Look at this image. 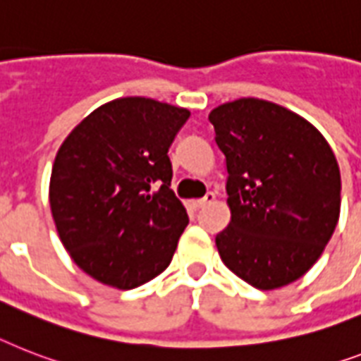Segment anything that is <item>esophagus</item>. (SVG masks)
<instances>
[{
  "label": "esophagus",
  "instance_id": "obj_1",
  "mask_svg": "<svg viewBox=\"0 0 361 361\" xmlns=\"http://www.w3.org/2000/svg\"><path fill=\"white\" fill-rule=\"evenodd\" d=\"M215 202V192H207L204 198H200V200H190L189 206L192 207V209H200V207H206L207 204H213Z\"/></svg>",
  "mask_w": 361,
  "mask_h": 361
}]
</instances>
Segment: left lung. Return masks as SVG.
Listing matches in <instances>:
<instances>
[{"instance_id":"1","label":"left lung","mask_w":361,"mask_h":361,"mask_svg":"<svg viewBox=\"0 0 361 361\" xmlns=\"http://www.w3.org/2000/svg\"><path fill=\"white\" fill-rule=\"evenodd\" d=\"M226 157L231 221L215 237L221 259L250 286L272 291L302 278L339 221L341 176L321 131L259 98L209 113Z\"/></svg>"}]
</instances>
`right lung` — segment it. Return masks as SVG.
Here are the masks:
<instances>
[{"instance_id": "right-lung-1", "label": "right lung", "mask_w": 361, "mask_h": 361, "mask_svg": "<svg viewBox=\"0 0 361 361\" xmlns=\"http://www.w3.org/2000/svg\"><path fill=\"white\" fill-rule=\"evenodd\" d=\"M189 114L152 98H116L85 116L59 148L51 216L70 257L99 283L133 289L171 263L189 216L171 189L166 154Z\"/></svg>"}]
</instances>
